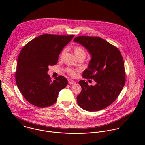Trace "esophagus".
I'll use <instances>...</instances> for the list:
<instances>
[{"label":"esophagus","instance_id":"34e87169","mask_svg":"<svg viewBox=\"0 0 145 145\" xmlns=\"http://www.w3.org/2000/svg\"><path fill=\"white\" fill-rule=\"evenodd\" d=\"M68 83L70 84H75L76 82L74 81H73V80L71 79H69L68 80Z\"/></svg>","mask_w":145,"mask_h":145}]
</instances>
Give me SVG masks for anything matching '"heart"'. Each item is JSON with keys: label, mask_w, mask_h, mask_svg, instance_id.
Here are the masks:
<instances>
[{"label": "heart", "mask_w": 145, "mask_h": 145, "mask_svg": "<svg viewBox=\"0 0 145 145\" xmlns=\"http://www.w3.org/2000/svg\"><path fill=\"white\" fill-rule=\"evenodd\" d=\"M65 50H64L63 52H62V53L60 54V57L61 58H63V56L65 54ZM74 54L76 55V56L77 58L80 57H84L85 58L86 56V52L85 50L81 46H76L74 48ZM68 71L71 75H74V74H75L74 71H73L72 69H68Z\"/></svg>", "instance_id": "obj_1"}]
</instances>
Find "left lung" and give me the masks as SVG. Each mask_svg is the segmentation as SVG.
I'll list each match as a JSON object with an SVG mask.
<instances>
[{
  "mask_svg": "<svg viewBox=\"0 0 145 145\" xmlns=\"http://www.w3.org/2000/svg\"><path fill=\"white\" fill-rule=\"evenodd\" d=\"M73 41L85 48L91 56L84 78L93 79L95 86L85 80L78 83L81 91L77 96L78 106L87 111H97L109 106L125 84V64L118 48L99 37L79 36Z\"/></svg>",
  "mask_w": 145,
  "mask_h": 145,
  "instance_id": "obj_1",
  "label": "left lung"
}]
</instances>
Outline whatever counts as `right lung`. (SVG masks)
I'll return each mask as SVG.
<instances>
[{
  "mask_svg": "<svg viewBox=\"0 0 145 145\" xmlns=\"http://www.w3.org/2000/svg\"><path fill=\"white\" fill-rule=\"evenodd\" d=\"M73 37L43 34L30 40L20 51L16 83L24 97L33 105L41 108L53 105L59 92L68 85L64 76L52 80L48 71L49 66L57 64L61 52Z\"/></svg>",
  "mask_w": 145,
  "mask_h": 145,
  "instance_id": "1",
  "label": "right lung"
}]
</instances>
